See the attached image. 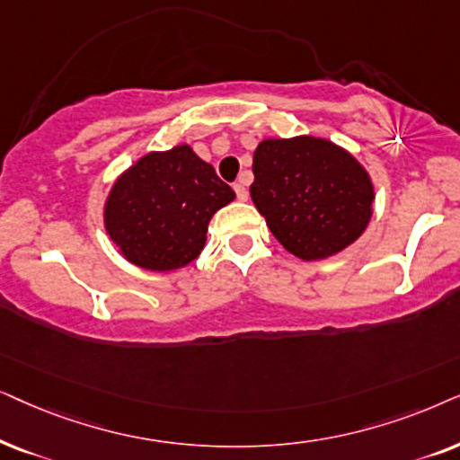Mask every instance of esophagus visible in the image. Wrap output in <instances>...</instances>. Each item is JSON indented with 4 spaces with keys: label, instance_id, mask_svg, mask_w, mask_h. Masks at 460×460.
<instances>
[{
    "label": "esophagus",
    "instance_id": "obj_1",
    "mask_svg": "<svg viewBox=\"0 0 460 460\" xmlns=\"http://www.w3.org/2000/svg\"><path fill=\"white\" fill-rule=\"evenodd\" d=\"M234 189H235V195H237V199H242V201H246V199H248V189H246V185H243V181L235 182Z\"/></svg>",
    "mask_w": 460,
    "mask_h": 460
}]
</instances>
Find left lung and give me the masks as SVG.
<instances>
[{"label":"left lung","mask_w":460,"mask_h":460,"mask_svg":"<svg viewBox=\"0 0 460 460\" xmlns=\"http://www.w3.org/2000/svg\"><path fill=\"white\" fill-rule=\"evenodd\" d=\"M250 195L271 234L305 261L328 259L364 234L372 217L370 176L323 138L262 140Z\"/></svg>","instance_id":"8db88e82"}]
</instances>
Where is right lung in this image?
<instances>
[{"mask_svg": "<svg viewBox=\"0 0 460 460\" xmlns=\"http://www.w3.org/2000/svg\"><path fill=\"white\" fill-rule=\"evenodd\" d=\"M234 198V189L191 146L149 153L109 193L107 234L134 265L172 271L198 259L212 214Z\"/></svg>", "mask_w": 460, "mask_h": 460, "instance_id": "1", "label": "right lung"}]
</instances>
